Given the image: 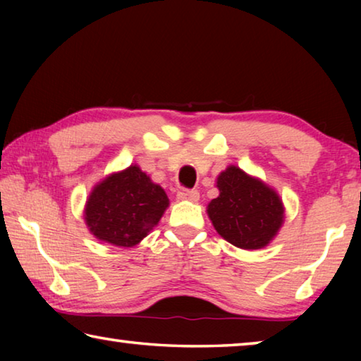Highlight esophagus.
I'll return each mask as SVG.
<instances>
[{
  "instance_id": "obj_1",
  "label": "esophagus",
  "mask_w": 361,
  "mask_h": 361,
  "mask_svg": "<svg viewBox=\"0 0 361 361\" xmlns=\"http://www.w3.org/2000/svg\"><path fill=\"white\" fill-rule=\"evenodd\" d=\"M180 200H189V202H197L199 200V191L195 189H181L178 192Z\"/></svg>"
}]
</instances>
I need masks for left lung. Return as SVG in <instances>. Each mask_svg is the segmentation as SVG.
Segmentation results:
<instances>
[{"label":"left lung","mask_w":361,"mask_h":361,"mask_svg":"<svg viewBox=\"0 0 361 361\" xmlns=\"http://www.w3.org/2000/svg\"><path fill=\"white\" fill-rule=\"evenodd\" d=\"M216 188L219 195L207 207V213L218 234L243 250L269 245L283 224L280 195L235 166L218 175Z\"/></svg>","instance_id":"8db88e82"}]
</instances>
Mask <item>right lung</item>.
<instances>
[{
    "label": "right lung",
    "mask_w": 361,
    "mask_h": 361,
    "mask_svg": "<svg viewBox=\"0 0 361 361\" xmlns=\"http://www.w3.org/2000/svg\"><path fill=\"white\" fill-rule=\"evenodd\" d=\"M169 207L164 189L138 166L108 175L89 194L84 219L97 239L116 247H135Z\"/></svg>",
    "instance_id": "1"
}]
</instances>
